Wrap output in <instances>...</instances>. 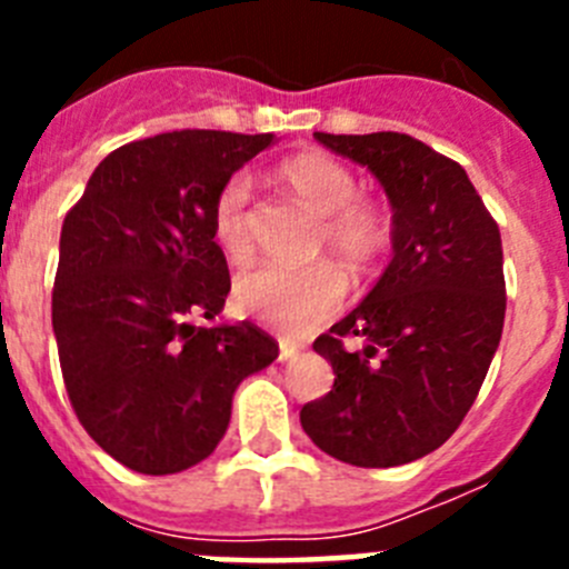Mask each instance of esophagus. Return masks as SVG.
I'll use <instances>...</instances> for the list:
<instances>
[{
  "mask_svg": "<svg viewBox=\"0 0 569 569\" xmlns=\"http://www.w3.org/2000/svg\"><path fill=\"white\" fill-rule=\"evenodd\" d=\"M299 356V347L290 341H279V361H293Z\"/></svg>",
  "mask_w": 569,
  "mask_h": 569,
  "instance_id": "34e87169",
  "label": "esophagus"
}]
</instances>
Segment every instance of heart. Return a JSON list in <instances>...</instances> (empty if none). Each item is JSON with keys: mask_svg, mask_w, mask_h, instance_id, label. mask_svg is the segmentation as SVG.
Wrapping results in <instances>:
<instances>
[{"mask_svg": "<svg viewBox=\"0 0 569 569\" xmlns=\"http://www.w3.org/2000/svg\"><path fill=\"white\" fill-rule=\"evenodd\" d=\"M279 184L321 219L325 248L350 270H365L379 259L390 241V224L376 204L356 199L353 173L333 156L310 150L281 164ZM250 190L233 176L213 202V239L230 264H248L253 256V216ZM345 299V279L330 264L305 270L259 268L239 276L233 305L241 316L259 319L279 330H305L328 319Z\"/></svg>", "mask_w": 569, "mask_h": 569, "instance_id": "obj_1", "label": "heart"}]
</instances>
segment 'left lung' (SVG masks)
Segmentation results:
<instances>
[{
	"mask_svg": "<svg viewBox=\"0 0 569 569\" xmlns=\"http://www.w3.org/2000/svg\"><path fill=\"white\" fill-rule=\"evenodd\" d=\"M379 179L393 208V259L313 350L333 390L301 407L319 450L356 467H399L456 433L505 328V253L465 168L407 133H316ZM368 345L347 355L340 339Z\"/></svg>",
	"mask_w": 569,
	"mask_h": 569,
	"instance_id": "1",
	"label": "left lung"
}]
</instances>
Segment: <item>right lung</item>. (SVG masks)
<instances>
[{
	"instance_id": "right-lung-1",
	"label": "right lung",
	"mask_w": 569,
	"mask_h": 569,
	"mask_svg": "<svg viewBox=\"0 0 569 569\" xmlns=\"http://www.w3.org/2000/svg\"><path fill=\"white\" fill-rule=\"evenodd\" d=\"M273 142L173 130L122 144L64 216L53 288L64 387L90 439L130 470L208 459L236 387L279 356L250 321L216 325L230 273L210 224L230 176Z\"/></svg>"
}]
</instances>
